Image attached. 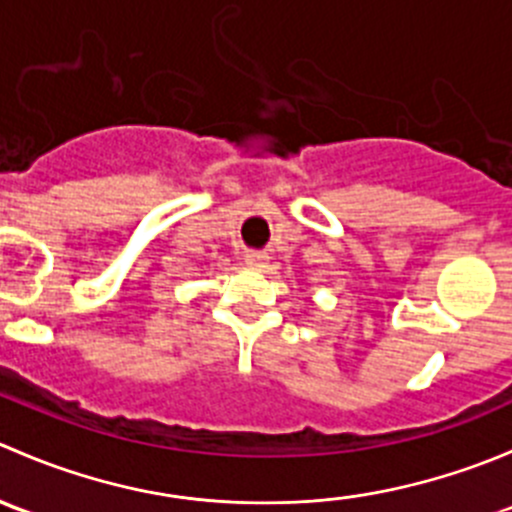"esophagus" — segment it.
Masks as SVG:
<instances>
[{"label":"esophagus","mask_w":512,"mask_h":512,"mask_svg":"<svg viewBox=\"0 0 512 512\" xmlns=\"http://www.w3.org/2000/svg\"><path fill=\"white\" fill-rule=\"evenodd\" d=\"M245 265L252 267V270H262V267H267V252H245Z\"/></svg>","instance_id":"1"}]
</instances>
